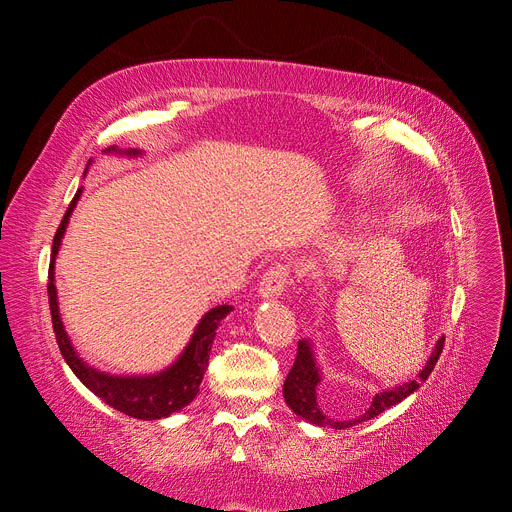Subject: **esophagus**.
<instances>
[{
    "instance_id": "1",
    "label": "esophagus",
    "mask_w": 512,
    "mask_h": 512,
    "mask_svg": "<svg viewBox=\"0 0 512 512\" xmlns=\"http://www.w3.org/2000/svg\"><path fill=\"white\" fill-rule=\"evenodd\" d=\"M288 284H290V265H286V262H275V265L262 275L258 294L262 299H280Z\"/></svg>"
}]
</instances>
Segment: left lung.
<instances>
[{
    "mask_svg": "<svg viewBox=\"0 0 512 512\" xmlns=\"http://www.w3.org/2000/svg\"><path fill=\"white\" fill-rule=\"evenodd\" d=\"M442 348H444V337H440L436 342V348H433L431 356L427 359V365L423 367V371L418 374L416 380L399 384V386H395V389H389V391L376 393V397L371 399L369 408L359 416L335 418V416L324 414L318 406L316 389H318V382L322 380L320 369L316 365V356H314L312 344H309L307 339H301L299 348H297V359H294V365H292L290 374L286 376V382H284V399H286L288 408L294 414H299L301 418H305L307 423L318 425V427H329V429H348L352 425L369 421V418H374L380 412L397 406L399 401H404L408 395H412L418 389V386H421L429 378L433 367H436V363L440 359Z\"/></svg>",
    "mask_w": 512,
    "mask_h": 512,
    "instance_id": "left-lung-1",
    "label": "left lung"
}]
</instances>
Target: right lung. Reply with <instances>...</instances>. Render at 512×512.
Returning a JSON list of instances; mask_svg holds the SVG:
<instances>
[{
	"label": "right lung",
	"instance_id": "add662e5",
	"mask_svg": "<svg viewBox=\"0 0 512 512\" xmlns=\"http://www.w3.org/2000/svg\"><path fill=\"white\" fill-rule=\"evenodd\" d=\"M106 151H117L106 149ZM117 153H126V156H138L141 151H117ZM83 190L74 194L72 203L61 220L55 239H53V254H51V267H49V307H51V318H53V329L57 337V346L61 350V356L64 361L70 365L74 371V376L79 378L87 389L98 395L102 401H106L108 406L134 416L141 418V421H158V418L170 416L173 412H179L185 408L190 401L196 397L198 386L203 382V376L209 365V352L215 331H218L220 322L232 312L230 305H218L209 309V312L203 316V320L198 322V327L190 339V344L185 346L179 359L166 367L160 374L153 376H111L104 374V371H98L91 365H87L76 350L72 348L70 337L64 329V322L59 318V305H57V290H55V256L59 252L61 239H64V232L68 226L70 215L76 207V200H79Z\"/></svg>",
	"mask_w": 512,
	"mask_h": 512
}]
</instances>
